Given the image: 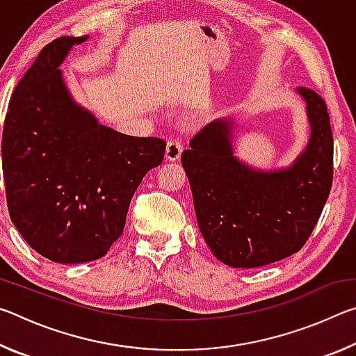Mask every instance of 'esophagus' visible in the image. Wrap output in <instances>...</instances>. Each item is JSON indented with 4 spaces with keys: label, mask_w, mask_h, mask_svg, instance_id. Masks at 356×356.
I'll return each mask as SVG.
<instances>
[{
    "label": "esophagus",
    "mask_w": 356,
    "mask_h": 356,
    "mask_svg": "<svg viewBox=\"0 0 356 356\" xmlns=\"http://www.w3.org/2000/svg\"><path fill=\"white\" fill-rule=\"evenodd\" d=\"M182 143L177 141V140H171L170 143L166 144V152H165V156L166 160L170 161H176L180 159V154H182Z\"/></svg>",
    "instance_id": "obj_1"
}]
</instances>
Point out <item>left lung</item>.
I'll use <instances>...</instances> for the list:
<instances>
[{"instance_id": "8db88e82", "label": "left lung", "mask_w": 356, "mask_h": 356, "mask_svg": "<svg viewBox=\"0 0 356 356\" xmlns=\"http://www.w3.org/2000/svg\"><path fill=\"white\" fill-rule=\"evenodd\" d=\"M306 105L309 140L291 166L265 171L234 155L236 119L206 125L184 150L197 226L229 267L256 268L301 250L333 182V135L323 99L295 89Z\"/></svg>"}]
</instances>
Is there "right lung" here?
Wrapping results in <instances>:
<instances>
[{
  "label": "right lung",
  "instance_id": "right-lung-1",
  "mask_svg": "<svg viewBox=\"0 0 356 356\" xmlns=\"http://www.w3.org/2000/svg\"><path fill=\"white\" fill-rule=\"evenodd\" d=\"M86 40L63 35L42 48L12 94L3 129L10 220L33 250L58 264L106 254L138 185L166 149L160 138L106 127L72 97L59 65Z\"/></svg>",
  "mask_w": 356,
  "mask_h": 356
}]
</instances>
